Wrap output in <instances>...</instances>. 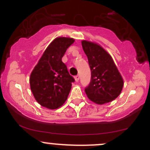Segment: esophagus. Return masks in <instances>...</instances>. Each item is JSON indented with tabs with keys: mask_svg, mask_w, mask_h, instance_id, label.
<instances>
[{
	"mask_svg": "<svg viewBox=\"0 0 150 150\" xmlns=\"http://www.w3.org/2000/svg\"><path fill=\"white\" fill-rule=\"evenodd\" d=\"M79 79H80V76L79 75H76V76L75 77V80L76 82H78L79 81Z\"/></svg>",
	"mask_w": 150,
	"mask_h": 150,
	"instance_id": "34e87169",
	"label": "esophagus"
}]
</instances>
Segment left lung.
Wrapping results in <instances>:
<instances>
[{
    "label": "left lung",
    "instance_id": "left-lung-1",
    "mask_svg": "<svg viewBox=\"0 0 150 150\" xmlns=\"http://www.w3.org/2000/svg\"><path fill=\"white\" fill-rule=\"evenodd\" d=\"M83 49L90 66L91 82L85 92L91 101L103 104L115 99L121 93L123 80L111 56L99 45L83 40Z\"/></svg>",
    "mask_w": 150,
    "mask_h": 150
}]
</instances>
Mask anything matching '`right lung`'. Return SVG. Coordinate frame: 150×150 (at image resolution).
<instances>
[{
  "instance_id": "right-lung-1",
  "label": "right lung",
  "mask_w": 150,
  "mask_h": 150,
  "mask_svg": "<svg viewBox=\"0 0 150 150\" xmlns=\"http://www.w3.org/2000/svg\"><path fill=\"white\" fill-rule=\"evenodd\" d=\"M75 40L60 37L45 50L30 75V88L35 99L43 107L54 110L65 102L71 90L73 77L69 75L62 59Z\"/></svg>"
}]
</instances>
